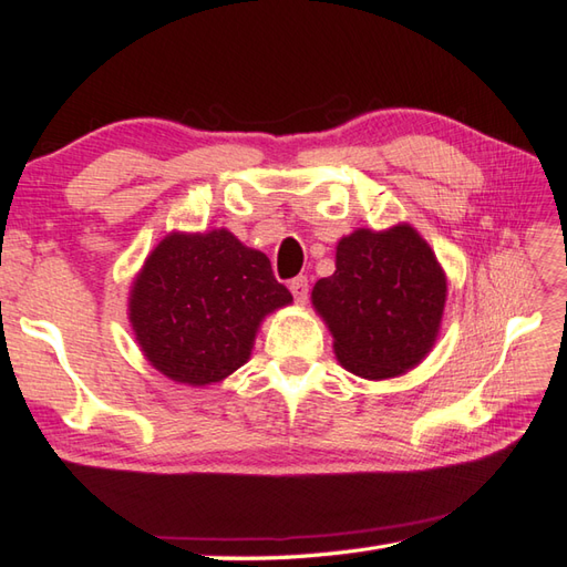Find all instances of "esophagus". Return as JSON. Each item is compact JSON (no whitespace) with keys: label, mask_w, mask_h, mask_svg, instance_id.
<instances>
[{"label":"esophagus","mask_w":567,"mask_h":567,"mask_svg":"<svg viewBox=\"0 0 567 567\" xmlns=\"http://www.w3.org/2000/svg\"><path fill=\"white\" fill-rule=\"evenodd\" d=\"M290 292H292L297 305H305L307 302V295H309V280H307V277H295V280L290 282Z\"/></svg>","instance_id":"obj_1"}]
</instances>
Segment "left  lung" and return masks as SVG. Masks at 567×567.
<instances>
[{
	"instance_id": "8db88e82",
	"label": "left lung",
	"mask_w": 567,
	"mask_h": 567,
	"mask_svg": "<svg viewBox=\"0 0 567 567\" xmlns=\"http://www.w3.org/2000/svg\"><path fill=\"white\" fill-rule=\"evenodd\" d=\"M449 280L412 224L355 228L336 246V270L311 290L339 363L365 380L400 378L439 339Z\"/></svg>"
}]
</instances>
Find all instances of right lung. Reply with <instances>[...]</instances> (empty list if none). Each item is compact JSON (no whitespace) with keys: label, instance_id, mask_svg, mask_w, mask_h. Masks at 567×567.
<instances>
[{"label":"right lung","instance_id":"right-lung-1","mask_svg":"<svg viewBox=\"0 0 567 567\" xmlns=\"http://www.w3.org/2000/svg\"><path fill=\"white\" fill-rule=\"evenodd\" d=\"M287 305L268 256L228 228L171 231L131 282L128 321L161 375L207 388L248 363L262 319Z\"/></svg>","mask_w":567,"mask_h":567}]
</instances>
